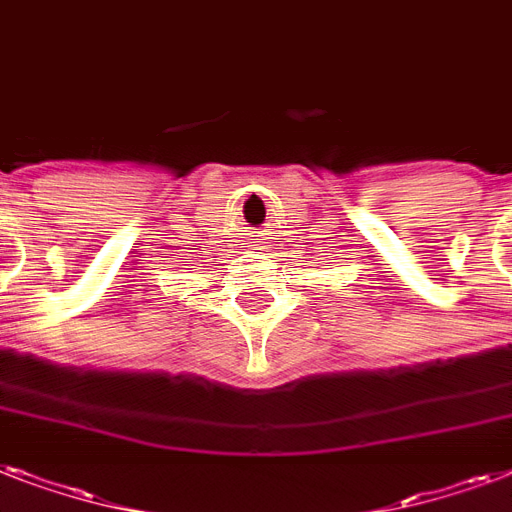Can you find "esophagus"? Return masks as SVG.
Segmentation results:
<instances>
[{
  "instance_id": "1",
  "label": "esophagus",
  "mask_w": 512,
  "mask_h": 512,
  "mask_svg": "<svg viewBox=\"0 0 512 512\" xmlns=\"http://www.w3.org/2000/svg\"><path fill=\"white\" fill-rule=\"evenodd\" d=\"M252 247H260V239H252Z\"/></svg>"
}]
</instances>
